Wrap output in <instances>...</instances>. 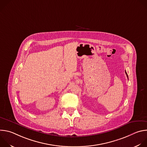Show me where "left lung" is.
I'll return each mask as SVG.
<instances>
[{
    "label": "left lung",
    "mask_w": 147,
    "mask_h": 147,
    "mask_svg": "<svg viewBox=\"0 0 147 147\" xmlns=\"http://www.w3.org/2000/svg\"><path fill=\"white\" fill-rule=\"evenodd\" d=\"M125 74H126V76H127V78H128V75H127V73H126V71H125Z\"/></svg>",
    "instance_id": "left-lung-1"
}]
</instances>
